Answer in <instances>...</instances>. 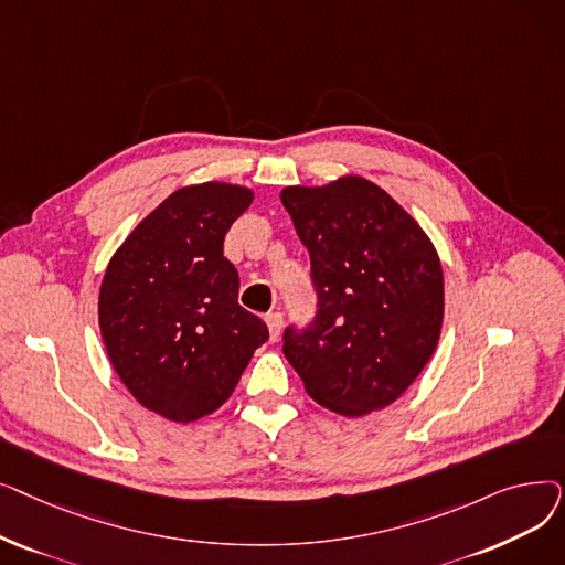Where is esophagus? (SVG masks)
Instances as JSON below:
<instances>
[{
  "label": "esophagus",
  "mask_w": 565,
  "mask_h": 565,
  "mask_svg": "<svg viewBox=\"0 0 565 565\" xmlns=\"http://www.w3.org/2000/svg\"><path fill=\"white\" fill-rule=\"evenodd\" d=\"M281 322H284V318H281V313H277V311L265 316V324H267V332H270V341H277V339H279V334H281Z\"/></svg>",
  "instance_id": "1"
}]
</instances>
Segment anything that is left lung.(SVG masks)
<instances>
[{
	"label": "left lung",
	"instance_id": "obj_1",
	"mask_svg": "<svg viewBox=\"0 0 565 565\" xmlns=\"http://www.w3.org/2000/svg\"><path fill=\"white\" fill-rule=\"evenodd\" d=\"M281 203L311 256L318 316L286 330L284 354L307 394L358 419L398 401L430 362L444 320L435 245L364 175L290 185Z\"/></svg>",
	"mask_w": 565,
	"mask_h": 565
}]
</instances>
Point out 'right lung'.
I'll use <instances>...</instances> for the list:
<instances>
[{
  "mask_svg": "<svg viewBox=\"0 0 565 565\" xmlns=\"http://www.w3.org/2000/svg\"><path fill=\"white\" fill-rule=\"evenodd\" d=\"M254 201L245 185L175 190L114 252L98 295L107 358L132 398L167 422L222 407L267 341L265 322L237 305L224 235Z\"/></svg>",
  "mask_w": 565,
  "mask_h": 565,
  "instance_id": "add662e5",
  "label": "right lung"
}]
</instances>
